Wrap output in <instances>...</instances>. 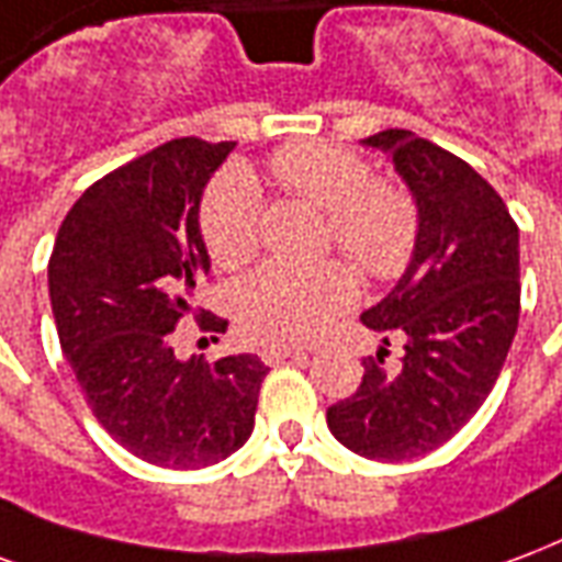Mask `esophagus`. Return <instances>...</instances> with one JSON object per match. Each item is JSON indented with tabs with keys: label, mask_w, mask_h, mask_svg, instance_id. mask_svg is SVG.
Returning <instances> with one entry per match:
<instances>
[{
	"label": "esophagus",
	"mask_w": 562,
	"mask_h": 562,
	"mask_svg": "<svg viewBox=\"0 0 562 562\" xmlns=\"http://www.w3.org/2000/svg\"><path fill=\"white\" fill-rule=\"evenodd\" d=\"M257 356L263 359L266 366H276V362L290 359V356H305V350H302V347H290V344H263Z\"/></svg>",
	"instance_id": "1"
}]
</instances>
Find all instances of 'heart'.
<instances>
[{"instance_id":"obj_1","label":"heart","mask_w":562,"mask_h":562,"mask_svg":"<svg viewBox=\"0 0 562 562\" xmlns=\"http://www.w3.org/2000/svg\"><path fill=\"white\" fill-rule=\"evenodd\" d=\"M269 173L290 194L326 209V241L366 276L392 278L411 260L419 212L401 186L374 179L371 164L335 143H290L269 158ZM263 196L245 170H224L209 186L200 227L218 266H241L260 239ZM356 281L338 260L317 266L263 263L233 293L236 321L257 341H311L350 308Z\"/></svg>"}]
</instances>
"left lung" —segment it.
<instances>
[{"instance_id":"1","label":"left lung","mask_w":562,"mask_h":562,"mask_svg":"<svg viewBox=\"0 0 562 562\" xmlns=\"http://www.w3.org/2000/svg\"><path fill=\"white\" fill-rule=\"evenodd\" d=\"M386 151L419 212L416 248L398 284L362 314L368 329L404 335L398 371L380 353L350 398L326 411L350 452L411 461L452 440L488 398L521 311L518 224L482 176L413 131L366 137Z\"/></svg>"}]
</instances>
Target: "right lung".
<instances>
[{"instance_id": "add662e5", "label": "right lung", "mask_w": 562, "mask_h": 562, "mask_svg": "<svg viewBox=\"0 0 562 562\" xmlns=\"http://www.w3.org/2000/svg\"><path fill=\"white\" fill-rule=\"evenodd\" d=\"M236 143L179 137L89 186L56 233L47 286L65 359L104 431L155 467L224 461L254 431L269 368L254 353L179 359L176 323L209 276L203 188ZM200 317V314H196ZM203 331L227 321L200 317Z\"/></svg>"}]
</instances>
